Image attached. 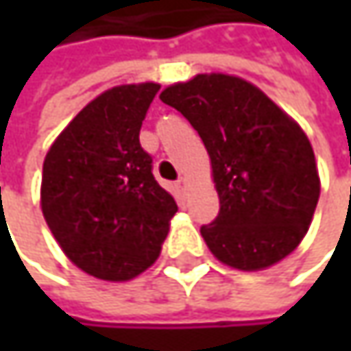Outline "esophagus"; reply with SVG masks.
Returning <instances> with one entry per match:
<instances>
[{
    "mask_svg": "<svg viewBox=\"0 0 351 351\" xmlns=\"http://www.w3.org/2000/svg\"><path fill=\"white\" fill-rule=\"evenodd\" d=\"M176 191L178 193H186V178H178L176 180Z\"/></svg>",
    "mask_w": 351,
    "mask_h": 351,
    "instance_id": "1",
    "label": "esophagus"
}]
</instances>
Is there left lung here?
Masks as SVG:
<instances>
[{"label": "left lung", "mask_w": 351, "mask_h": 351, "mask_svg": "<svg viewBox=\"0 0 351 351\" xmlns=\"http://www.w3.org/2000/svg\"><path fill=\"white\" fill-rule=\"evenodd\" d=\"M160 99L199 132L219 197L201 228L211 254L242 272L285 260L309 232L321 180L303 128L242 77L201 73L169 85Z\"/></svg>", "instance_id": "1"}]
</instances>
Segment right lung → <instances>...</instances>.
Returning <instances> with one entry per match:
<instances>
[{
  "label": "right lung",
  "mask_w": 351,
  "mask_h": 351,
  "mask_svg": "<svg viewBox=\"0 0 351 351\" xmlns=\"http://www.w3.org/2000/svg\"><path fill=\"white\" fill-rule=\"evenodd\" d=\"M158 83L117 85L83 107L46 152L42 215L83 272L125 282L160 256L175 197L152 175L140 128Z\"/></svg>",
  "instance_id": "1"
}]
</instances>
